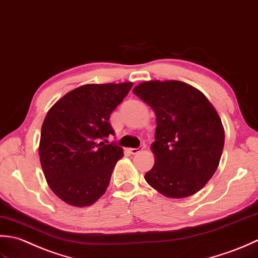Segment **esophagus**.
Wrapping results in <instances>:
<instances>
[{
  "label": "esophagus",
  "instance_id": "obj_1",
  "mask_svg": "<svg viewBox=\"0 0 258 258\" xmlns=\"http://www.w3.org/2000/svg\"><path fill=\"white\" fill-rule=\"evenodd\" d=\"M143 149H144V146H140L139 148H129L128 150H129L130 154L136 155V154H138V152H139L140 150H143Z\"/></svg>",
  "mask_w": 258,
  "mask_h": 258
}]
</instances>
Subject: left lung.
<instances>
[{
	"instance_id": "obj_1",
	"label": "left lung",
	"mask_w": 258,
	"mask_h": 258,
	"mask_svg": "<svg viewBox=\"0 0 258 258\" xmlns=\"http://www.w3.org/2000/svg\"><path fill=\"white\" fill-rule=\"evenodd\" d=\"M134 93L156 113L155 165L145 179L169 198L196 194L222 157L225 133L216 110L204 93L180 81H146Z\"/></svg>"
}]
</instances>
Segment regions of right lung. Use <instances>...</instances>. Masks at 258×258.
<instances>
[{
    "mask_svg": "<svg viewBox=\"0 0 258 258\" xmlns=\"http://www.w3.org/2000/svg\"><path fill=\"white\" fill-rule=\"evenodd\" d=\"M133 82L85 85L68 92L46 113L39 155L46 182L63 202L90 206L107 190L121 147L108 144L114 135L110 114Z\"/></svg>",
    "mask_w": 258,
    "mask_h": 258,
    "instance_id": "right-lung-1",
    "label": "right lung"
}]
</instances>
